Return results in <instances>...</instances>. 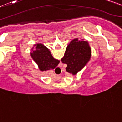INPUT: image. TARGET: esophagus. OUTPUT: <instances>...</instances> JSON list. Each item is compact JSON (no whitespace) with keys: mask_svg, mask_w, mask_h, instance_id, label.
I'll return each instance as SVG.
<instances>
[{"mask_svg":"<svg viewBox=\"0 0 122 122\" xmlns=\"http://www.w3.org/2000/svg\"><path fill=\"white\" fill-rule=\"evenodd\" d=\"M59 78H60V76L59 75Z\"/></svg>","mask_w":122,"mask_h":122,"instance_id":"34e87169","label":"esophagus"}]
</instances>
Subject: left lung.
<instances>
[{"instance_id":"1","label":"left lung","mask_w":122,"mask_h":122,"mask_svg":"<svg viewBox=\"0 0 122 122\" xmlns=\"http://www.w3.org/2000/svg\"><path fill=\"white\" fill-rule=\"evenodd\" d=\"M91 57V48L89 42L75 38L67 46L61 61L67 65L66 71L75 75L86 66Z\"/></svg>"}]
</instances>
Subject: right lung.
<instances>
[{
  "mask_svg": "<svg viewBox=\"0 0 122 122\" xmlns=\"http://www.w3.org/2000/svg\"><path fill=\"white\" fill-rule=\"evenodd\" d=\"M30 53V56L38 66L41 71L54 69L60 62V60L54 59L49 49L41 43L35 44Z\"/></svg>",
  "mask_w": 122,
  "mask_h": 122,
  "instance_id": "1",
  "label": "right lung"
}]
</instances>
